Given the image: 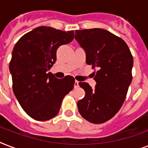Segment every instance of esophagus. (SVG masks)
Returning <instances> with one entry per match:
<instances>
[{"instance_id":"esophagus-1","label":"esophagus","mask_w":148,"mask_h":148,"mask_svg":"<svg viewBox=\"0 0 148 148\" xmlns=\"http://www.w3.org/2000/svg\"><path fill=\"white\" fill-rule=\"evenodd\" d=\"M74 88H77L79 87V82L77 81H75L74 82Z\"/></svg>"}]
</instances>
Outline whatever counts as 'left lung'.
Segmentation results:
<instances>
[{
  "label": "left lung",
  "instance_id": "8db88e82",
  "mask_svg": "<svg viewBox=\"0 0 148 148\" xmlns=\"http://www.w3.org/2000/svg\"><path fill=\"white\" fill-rule=\"evenodd\" d=\"M74 38L86 53V63L97 68L91 88L86 82L79 85L85 96L77 102L79 113L93 124L111 119L121 109L132 81L133 57L124 40L101 28L76 31Z\"/></svg>",
  "mask_w": 148,
  "mask_h": 148
}]
</instances>
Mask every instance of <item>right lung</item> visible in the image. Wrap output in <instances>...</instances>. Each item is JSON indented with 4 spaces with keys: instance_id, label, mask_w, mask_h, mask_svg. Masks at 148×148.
<instances>
[{
    "instance_id": "obj_1",
    "label": "right lung",
    "mask_w": 148,
    "mask_h": 148,
    "mask_svg": "<svg viewBox=\"0 0 148 148\" xmlns=\"http://www.w3.org/2000/svg\"><path fill=\"white\" fill-rule=\"evenodd\" d=\"M67 32L51 27H36L16 43L9 69L13 91L23 110L37 121H47L58 114L63 98L72 90L74 78L58 79L49 71L60 46L74 39Z\"/></svg>"
}]
</instances>
